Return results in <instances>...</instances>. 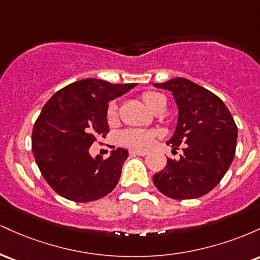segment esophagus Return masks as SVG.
I'll use <instances>...</instances> for the list:
<instances>
[{"mask_svg":"<svg viewBox=\"0 0 260 260\" xmlns=\"http://www.w3.org/2000/svg\"><path fill=\"white\" fill-rule=\"evenodd\" d=\"M129 154L132 155V156H136V155H138V156H145V155H147L145 151H138V150H131Z\"/></svg>","mask_w":260,"mask_h":260,"instance_id":"obj_1","label":"esophagus"}]
</instances>
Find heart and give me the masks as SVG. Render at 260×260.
Here are the masks:
<instances>
[{"label":"heart","mask_w":260,"mask_h":260,"mask_svg":"<svg viewBox=\"0 0 260 260\" xmlns=\"http://www.w3.org/2000/svg\"><path fill=\"white\" fill-rule=\"evenodd\" d=\"M143 104L148 107L150 111L157 112L161 109L166 107V98L157 91H145L143 92L142 96ZM118 116V106L115 101L110 103L107 107L106 118L110 124L115 123L117 121ZM157 134L150 131L143 129H127L120 134V140L123 145L128 148L136 149V150H147L153 145L155 138Z\"/></svg>","instance_id":"1"}]
</instances>
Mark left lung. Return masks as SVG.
<instances>
[{
	"label": "left lung",
	"mask_w": 260,
	"mask_h": 260,
	"mask_svg": "<svg viewBox=\"0 0 260 260\" xmlns=\"http://www.w3.org/2000/svg\"><path fill=\"white\" fill-rule=\"evenodd\" d=\"M172 92L178 110L174 136L166 144L182 145L178 160L168 159L153 176L154 184L172 199H194L221 181L235 157L237 126L225 104L208 89L186 78L155 83Z\"/></svg>",
	"instance_id": "8db88e82"
}]
</instances>
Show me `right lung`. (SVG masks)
<instances>
[{"label":"right lung","instance_id":"1","mask_svg":"<svg viewBox=\"0 0 260 260\" xmlns=\"http://www.w3.org/2000/svg\"><path fill=\"white\" fill-rule=\"evenodd\" d=\"M137 83L111 84L88 78L52 95L39 115L31 136L32 155L50 187L70 201L85 203L109 194L118 183L128 151L117 148L104 160L89 148L109 132V103Z\"/></svg>","mask_w":260,"mask_h":260}]
</instances>
